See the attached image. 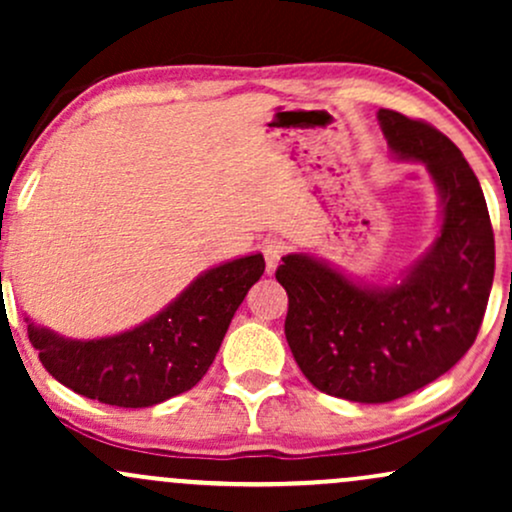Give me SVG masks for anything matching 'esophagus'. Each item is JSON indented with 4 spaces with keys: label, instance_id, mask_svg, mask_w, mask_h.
<instances>
[{
    "label": "esophagus",
    "instance_id": "obj_1",
    "mask_svg": "<svg viewBox=\"0 0 512 512\" xmlns=\"http://www.w3.org/2000/svg\"><path fill=\"white\" fill-rule=\"evenodd\" d=\"M262 255H264V262H267L269 272H274L276 264H279L281 257L286 255V243L281 238H267L262 245Z\"/></svg>",
    "mask_w": 512,
    "mask_h": 512
}]
</instances>
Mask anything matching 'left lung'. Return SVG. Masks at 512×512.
<instances>
[{
	"label": "left lung",
	"instance_id": "8db88e82",
	"mask_svg": "<svg viewBox=\"0 0 512 512\" xmlns=\"http://www.w3.org/2000/svg\"><path fill=\"white\" fill-rule=\"evenodd\" d=\"M378 120L390 149L436 180V243L387 289L358 286L308 255H286L276 269L298 368L320 392L361 404L392 402L448 373L477 339L496 269L489 209L462 151L424 120L385 108Z\"/></svg>",
	"mask_w": 512,
	"mask_h": 512
}]
</instances>
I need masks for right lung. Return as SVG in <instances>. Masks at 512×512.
I'll return each mask as SVG.
<instances>
[{"label":"right lung","mask_w":512,"mask_h":512,"mask_svg":"<svg viewBox=\"0 0 512 512\" xmlns=\"http://www.w3.org/2000/svg\"><path fill=\"white\" fill-rule=\"evenodd\" d=\"M262 272L260 252L209 269L166 310L115 337L81 342L28 325V339L45 370L69 390L113 407H151L204 378Z\"/></svg>","instance_id":"1"}]
</instances>
